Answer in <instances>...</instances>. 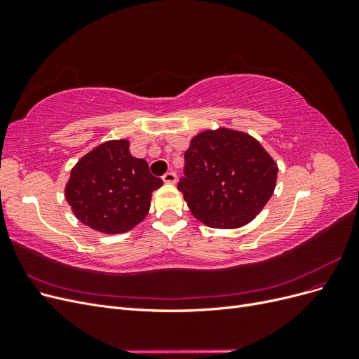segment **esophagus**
Here are the masks:
<instances>
[{
	"mask_svg": "<svg viewBox=\"0 0 359 359\" xmlns=\"http://www.w3.org/2000/svg\"><path fill=\"white\" fill-rule=\"evenodd\" d=\"M163 181H165L166 184H175V181H177V175H175V172H166L165 175H163Z\"/></svg>",
	"mask_w": 359,
	"mask_h": 359,
	"instance_id": "1",
	"label": "esophagus"
}]
</instances>
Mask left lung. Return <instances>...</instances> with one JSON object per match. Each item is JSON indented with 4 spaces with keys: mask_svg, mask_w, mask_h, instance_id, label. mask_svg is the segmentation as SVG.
Returning <instances> with one entry per match:
<instances>
[{
    "mask_svg": "<svg viewBox=\"0 0 359 359\" xmlns=\"http://www.w3.org/2000/svg\"><path fill=\"white\" fill-rule=\"evenodd\" d=\"M184 160L178 190L191 214L215 229L250 223L274 193L277 163L244 132L205 130L191 139Z\"/></svg>",
    "mask_w": 359,
    "mask_h": 359,
    "instance_id": "obj_1",
    "label": "left lung"
}]
</instances>
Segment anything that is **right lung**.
<instances>
[{
  "instance_id": "right-lung-1",
  "label": "right lung",
  "mask_w": 359,
  "mask_h": 359,
  "mask_svg": "<svg viewBox=\"0 0 359 359\" xmlns=\"http://www.w3.org/2000/svg\"><path fill=\"white\" fill-rule=\"evenodd\" d=\"M126 139L107 140L85 154L70 172L66 199L76 219L102 233L133 229L149 211L163 181L148 163L130 154Z\"/></svg>"
}]
</instances>
